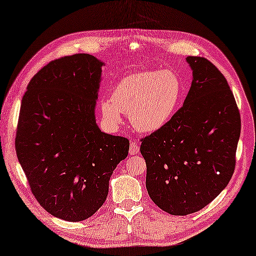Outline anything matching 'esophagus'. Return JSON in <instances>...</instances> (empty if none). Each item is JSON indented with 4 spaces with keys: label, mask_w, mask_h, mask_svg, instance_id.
Wrapping results in <instances>:
<instances>
[{
    "label": "esophagus",
    "mask_w": 256,
    "mask_h": 256,
    "mask_svg": "<svg viewBox=\"0 0 256 256\" xmlns=\"http://www.w3.org/2000/svg\"><path fill=\"white\" fill-rule=\"evenodd\" d=\"M130 155H136L139 154V142L138 141H132L131 144H130Z\"/></svg>",
    "instance_id": "esophagus-1"
}]
</instances>
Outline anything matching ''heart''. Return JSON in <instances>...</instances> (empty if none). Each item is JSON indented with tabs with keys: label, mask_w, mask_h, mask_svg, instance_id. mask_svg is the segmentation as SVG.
Wrapping results in <instances>:
<instances>
[{
	"label": "heart",
	"mask_w": 256,
	"mask_h": 256,
	"mask_svg": "<svg viewBox=\"0 0 256 256\" xmlns=\"http://www.w3.org/2000/svg\"><path fill=\"white\" fill-rule=\"evenodd\" d=\"M182 95V82L171 70L141 71L117 84L112 98L101 104L104 120L112 126L122 123V114L128 115L136 131L154 133L169 124Z\"/></svg>",
	"instance_id": "obj_1"
}]
</instances>
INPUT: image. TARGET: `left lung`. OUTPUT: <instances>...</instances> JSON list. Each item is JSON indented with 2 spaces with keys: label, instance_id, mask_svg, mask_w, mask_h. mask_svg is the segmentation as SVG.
<instances>
[{
  "label": "left lung",
  "instance_id": "obj_1",
  "mask_svg": "<svg viewBox=\"0 0 256 256\" xmlns=\"http://www.w3.org/2000/svg\"><path fill=\"white\" fill-rule=\"evenodd\" d=\"M192 85L166 126L141 139L146 188L170 215L199 212L234 174L240 115L226 79L212 63L188 56Z\"/></svg>",
  "mask_w": 256,
  "mask_h": 256
}]
</instances>
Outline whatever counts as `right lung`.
<instances>
[{
	"label": "right lung",
	"mask_w": 256,
	"mask_h": 256,
	"mask_svg": "<svg viewBox=\"0 0 256 256\" xmlns=\"http://www.w3.org/2000/svg\"><path fill=\"white\" fill-rule=\"evenodd\" d=\"M104 63L90 54L52 60L30 80L16 134L18 161L38 202L68 222L104 204L130 141L102 132L95 118Z\"/></svg>",
	"instance_id": "add662e5"
}]
</instances>
